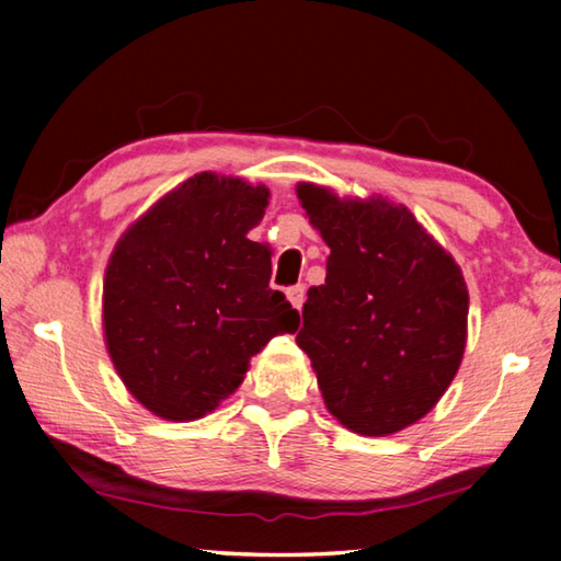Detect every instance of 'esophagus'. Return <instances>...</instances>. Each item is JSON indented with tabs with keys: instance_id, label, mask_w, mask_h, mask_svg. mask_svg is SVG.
<instances>
[{
	"instance_id": "esophagus-1",
	"label": "esophagus",
	"mask_w": 561,
	"mask_h": 561,
	"mask_svg": "<svg viewBox=\"0 0 561 561\" xmlns=\"http://www.w3.org/2000/svg\"><path fill=\"white\" fill-rule=\"evenodd\" d=\"M287 299L291 301L294 309H301L304 307V299H307V289H304V284H297V287H289L287 289Z\"/></svg>"
}]
</instances>
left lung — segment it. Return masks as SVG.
Returning a JSON list of instances; mask_svg holds the SVG:
<instances>
[{
    "instance_id": "obj_1",
    "label": "left lung",
    "mask_w": 561,
    "mask_h": 561,
    "mask_svg": "<svg viewBox=\"0 0 561 561\" xmlns=\"http://www.w3.org/2000/svg\"><path fill=\"white\" fill-rule=\"evenodd\" d=\"M329 244L327 282L307 291L297 344L329 413L360 435H391L431 411L458 374L468 287L411 210L383 197L341 201L301 183Z\"/></svg>"
}]
</instances>
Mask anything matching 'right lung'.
I'll list each match as a JSON object with an SVG mask.
<instances>
[{
  "label": "right lung",
  "mask_w": 561,
  "mask_h": 561,
  "mask_svg": "<svg viewBox=\"0 0 561 561\" xmlns=\"http://www.w3.org/2000/svg\"><path fill=\"white\" fill-rule=\"evenodd\" d=\"M270 190L201 173L133 222L103 279V334L128 391L165 421L215 411L250 358L299 329L270 289L272 252L252 242Z\"/></svg>",
  "instance_id": "1"
}]
</instances>
